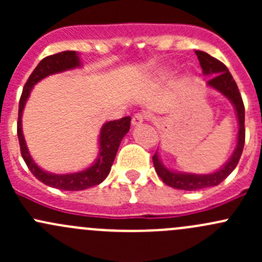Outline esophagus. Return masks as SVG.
Listing matches in <instances>:
<instances>
[{"mask_svg":"<svg viewBox=\"0 0 262 262\" xmlns=\"http://www.w3.org/2000/svg\"><path fill=\"white\" fill-rule=\"evenodd\" d=\"M149 118V115L146 114V113H138V114H136L133 116V119H132V124H133L134 126L137 125H141L142 123H143L146 119Z\"/></svg>","mask_w":262,"mask_h":262,"instance_id":"1","label":"esophagus"}]
</instances>
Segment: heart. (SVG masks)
<instances>
[{
    "label": "heart",
    "instance_id": "1",
    "mask_svg": "<svg viewBox=\"0 0 262 262\" xmlns=\"http://www.w3.org/2000/svg\"><path fill=\"white\" fill-rule=\"evenodd\" d=\"M167 75H168V72H166V73H165V76H167Z\"/></svg>",
    "mask_w": 262,
    "mask_h": 262
}]
</instances>
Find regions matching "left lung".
Wrapping results in <instances>:
<instances>
[{
    "mask_svg": "<svg viewBox=\"0 0 262 262\" xmlns=\"http://www.w3.org/2000/svg\"><path fill=\"white\" fill-rule=\"evenodd\" d=\"M195 54L198 55V59H199L200 66H202L204 76L210 77L209 81L207 82V86L223 95L233 105L237 120H238V133H237L236 148H234L229 160L216 171L210 173H204V175L171 170V168L166 167L162 163L160 155H158V150L155 153L153 165H155L157 175L168 186L186 190V191H195V190L216 186L218 184H221L236 168L245 146V106L241 94L238 91V87H237L236 82L232 77L231 72L223 63L219 62L218 59L213 58L208 53L195 50Z\"/></svg>",
    "mask_w": 262,
    "mask_h": 262,
    "instance_id": "left-lung-1",
    "label": "left lung"
}]
</instances>
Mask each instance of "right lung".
I'll list each match as a JSON object with an SVG mask.
<instances>
[{
  "label": "right lung",
  "mask_w": 262,
  "mask_h": 262,
  "mask_svg": "<svg viewBox=\"0 0 262 262\" xmlns=\"http://www.w3.org/2000/svg\"><path fill=\"white\" fill-rule=\"evenodd\" d=\"M81 67L82 62L80 59V53L75 52V50H66V52H60L44 58L36 66V68L33 71L28 82L24 86L20 102H18L17 137L21 156H23L26 166L39 181L44 182L48 186L59 190H67V191H78V190L89 189L95 185L101 184L112 170L113 162L115 160L121 139L125 137V134L129 132V128H130V118L129 116L121 118L120 120L105 123L100 129L99 152H97L96 160L84 170L70 173H52L36 165V162L33 160L30 152H29L23 133V113L26 101L31 94V90L38 82L44 80L48 76Z\"/></svg>",
  "instance_id": "add662e5"
}]
</instances>
